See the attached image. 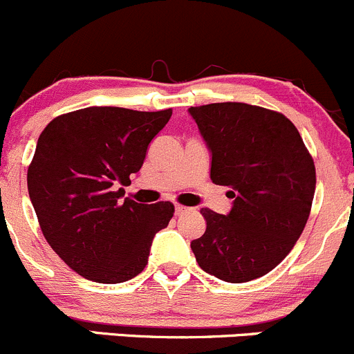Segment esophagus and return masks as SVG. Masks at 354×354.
Returning <instances> with one entry per match:
<instances>
[{"label": "esophagus", "mask_w": 354, "mask_h": 354, "mask_svg": "<svg viewBox=\"0 0 354 354\" xmlns=\"http://www.w3.org/2000/svg\"><path fill=\"white\" fill-rule=\"evenodd\" d=\"M188 207H185V205H176L174 207V214H176V216H183L185 212H188Z\"/></svg>", "instance_id": "1"}]
</instances>
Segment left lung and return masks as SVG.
I'll use <instances>...</instances> for the list:
<instances>
[{
	"instance_id": "8db88e82",
	"label": "left lung",
	"mask_w": 354,
	"mask_h": 354,
	"mask_svg": "<svg viewBox=\"0 0 354 354\" xmlns=\"http://www.w3.org/2000/svg\"><path fill=\"white\" fill-rule=\"evenodd\" d=\"M209 147L210 180L233 188L230 214L202 209L192 241L198 266L226 283H248L279 266L305 230L315 164L284 114L245 102L190 108Z\"/></svg>"
}]
</instances>
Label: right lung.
<instances>
[{
	"mask_svg": "<svg viewBox=\"0 0 354 354\" xmlns=\"http://www.w3.org/2000/svg\"><path fill=\"white\" fill-rule=\"evenodd\" d=\"M171 114L92 106L55 118L39 137L27 171L30 202L48 243L85 279H133L169 224L173 203L121 200V187L140 171Z\"/></svg>",
	"mask_w": 354,
	"mask_h": 354,
	"instance_id": "right-lung-1",
	"label": "right lung"
}]
</instances>
